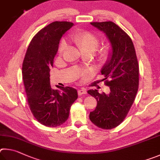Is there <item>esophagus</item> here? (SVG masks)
Segmentation results:
<instances>
[{"label":"esophagus","mask_w":160,"mask_h":160,"mask_svg":"<svg viewBox=\"0 0 160 160\" xmlns=\"http://www.w3.org/2000/svg\"><path fill=\"white\" fill-rule=\"evenodd\" d=\"M84 94H86V90L85 88H81L79 89V90H78V96H82V95H84Z\"/></svg>","instance_id":"1"}]
</instances>
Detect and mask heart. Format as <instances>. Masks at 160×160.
Masks as SVG:
<instances>
[{
    "label": "heart",
    "mask_w": 160,
    "mask_h": 160,
    "mask_svg": "<svg viewBox=\"0 0 160 160\" xmlns=\"http://www.w3.org/2000/svg\"><path fill=\"white\" fill-rule=\"evenodd\" d=\"M72 40L77 44V46L82 50L85 54L93 53L96 51L99 45V38L98 36L88 31H78L72 35ZM67 47V42L63 40L60 42L58 48V53L62 55ZM96 60L100 64H104L109 60L110 58V50L107 46H103L98 50L96 54ZM89 74L86 72L85 74Z\"/></svg>",
    "instance_id": "b5f03b06"
}]
</instances>
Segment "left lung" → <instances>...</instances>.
<instances>
[{
	"label": "left lung",
	"instance_id": "left-lung-1",
	"mask_svg": "<svg viewBox=\"0 0 160 160\" xmlns=\"http://www.w3.org/2000/svg\"><path fill=\"white\" fill-rule=\"evenodd\" d=\"M105 33L112 46L109 60L101 69L105 85L110 93H100L96 89L88 93L97 100V107L89 118L98 127L112 129L124 121L138 92L139 65L133 41L127 33L114 22H91Z\"/></svg>",
	"mask_w": 160,
	"mask_h": 160
}]
</instances>
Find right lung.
<instances>
[{"label": "right lung", "instance_id": "obj_1", "mask_svg": "<svg viewBox=\"0 0 160 160\" xmlns=\"http://www.w3.org/2000/svg\"><path fill=\"white\" fill-rule=\"evenodd\" d=\"M73 26L72 22L56 21L43 28L31 41L22 64L28 105L35 119L46 127L64 124L78 98L74 88L60 86V91L54 90L50 83V69L60 38Z\"/></svg>", "mask_w": 160, "mask_h": 160}]
</instances>
